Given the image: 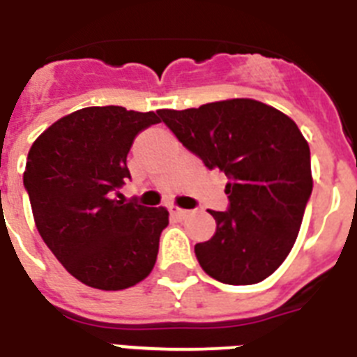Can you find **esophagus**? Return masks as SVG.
Segmentation results:
<instances>
[{"instance_id": "esophagus-1", "label": "esophagus", "mask_w": 357, "mask_h": 357, "mask_svg": "<svg viewBox=\"0 0 357 357\" xmlns=\"http://www.w3.org/2000/svg\"><path fill=\"white\" fill-rule=\"evenodd\" d=\"M169 211H170V214H172V216H176V218H185V216H188V213H190V211L178 207V205H170Z\"/></svg>"}]
</instances>
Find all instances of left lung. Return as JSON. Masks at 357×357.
<instances>
[{"label":"left lung","mask_w":357,"mask_h":357,"mask_svg":"<svg viewBox=\"0 0 357 357\" xmlns=\"http://www.w3.org/2000/svg\"><path fill=\"white\" fill-rule=\"evenodd\" d=\"M158 113L185 149L229 179V208L208 211L216 233L194 245L199 266L233 286L268 279L294 248L314 187L310 146L297 124L253 98Z\"/></svg>","instance_id":"left-lung-1"}]
</instances>
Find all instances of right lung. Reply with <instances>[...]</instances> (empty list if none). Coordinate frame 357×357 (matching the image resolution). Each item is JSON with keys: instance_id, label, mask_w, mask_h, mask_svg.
<instances>
[{"instance_id": "right-lung-1", "label": "right lung", "mask_w": 357, "mask_h": 357, "mask_svg": "<svg viewBox=\"0 0 357 357\" xmlns=\"http://www.w3.org/2000/svg\"><path fill=\"white\" fill-rule=\"evenodd\" d=\"M158 123L153 112L91 106L58 119L29 150L23 185L38 233L86 286L126 289L153 269L169 211L115 194L130 178L133 139Z\"/></svg>"}]
</instances>
